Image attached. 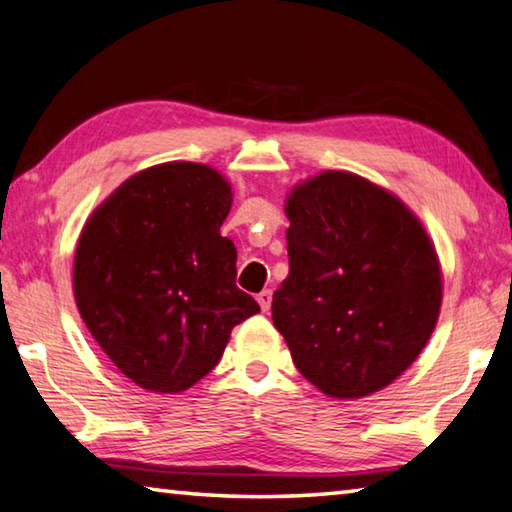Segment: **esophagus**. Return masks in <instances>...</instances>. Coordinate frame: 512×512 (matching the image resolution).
<instances>
[{
	"label": "esophagus",
	"instance_id": "1",
	"mask_svg": "<svg viewBox=\"0 0 512 512\" xmlns=\"http://www.w3.org/2000/svg\"><path fill=\"white\" fill-rule=\"evenodd\" d=\"M271 300H273V291L271 289H264L262 293H257V302H259V307H262V311L271 309Z\"/></svg>",
	"mask_w": 512,
	"mask_h": 512
}]
</instances>
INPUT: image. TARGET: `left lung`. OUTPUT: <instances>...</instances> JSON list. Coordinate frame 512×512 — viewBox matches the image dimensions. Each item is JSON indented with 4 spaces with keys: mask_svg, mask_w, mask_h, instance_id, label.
Segmentation results:
<instances>
[{
    "mask_svg": "<svg viewBox=\"0 0 512 512\" xmlns=\"http://www.w3.org/2000/svg\"><path fill=\"white\" fill-rule=\"evenodd\" d=\"M289 275L273 325L318 391L359 400L418 359L438 323L443 271L418 216L350 171H323L287 196Z\"/></svg>",
    "mask_w": 512,
    "mask_h": 512,
    "instance_id": "left-lung-1",
    "label": "left lung"
}]
</instances>
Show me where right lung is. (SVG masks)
Masks as SVG:
<instances>
[{
  "instance_id": "right-lung-1",
  "label": "right lung",
  "mask_w": 512,
  "mask_h": 512,
  "mask_svg": "<svg viewBox=\"0 0 512 512\" xmlns=\"http://www.w3.org/2000/svg\"><path fill=\"white\" fill-rule=\"evenodd\" d=\"M232 187L198 162H164L124 180L85 221L74 298L121 375L151 393L203 379L232 327L259 311L237 289V248L221 237Z\"/></svg>"
}]
</instances>
